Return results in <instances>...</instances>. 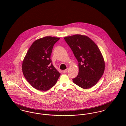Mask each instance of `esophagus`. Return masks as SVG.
Instances as JSON below:
<instances>
[{"mask_svg": "<svg viewBox=\"0 0 126 126\" xmlns=\"http://www.w3.org/2000/svg\"><path fill=\"white\" fill-rule=\"evenodd\" d=\"M67 71H68V69H65V70H64L63 71V73H64V74H65V73H67Z\"/></svg>", "mask_w": 126, "mask_h": 126, "instance_id": "34e87169", "label": "esophagus"}]
</instances>
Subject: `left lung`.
<instances>
[{
  "label": "left lung",
  "instance_id": "left-lung-1",
  "mask_svg": "<svg viewBox=\"0 0 126 126\" xmlns=\"http://www.w3.org/2000/svg\"><path fill=\"white\" fill-rule=\"evenodd\" d=\"M64 39L79 63V74L73 81L83 89L91 88L104 72L105 63L99 49L87 36L76 34Z\"/></svg>",
  "mask_w": 126,
  "mask_h": 126
}]
</instances>
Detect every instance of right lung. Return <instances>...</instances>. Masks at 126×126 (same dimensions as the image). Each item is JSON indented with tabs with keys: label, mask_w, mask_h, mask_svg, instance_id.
Listing matches in <instances>:
<instances>
[{
	"label": "right lung",
	"mask_w": 126,
	"mask_h": 126,
	"mask_svg": "<svg viewBox=\"0 0 126 126\" xmlns=\"http://www.w3.org/2000/svg\"><path fill=\"white\" fill-rule=\"evenodd\" d=\"M60 39L47 36L34 41L29 49L22 63L23 75L37 90L46 91L56 83L61 74L50 59L54 44Z\"/></svg>",
	"instance_id": "add662e5"
}]
</instances>
